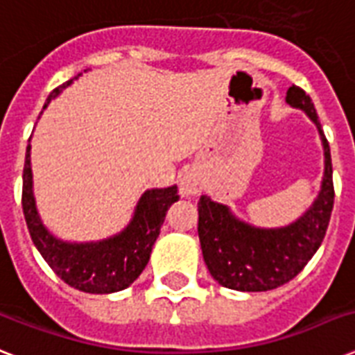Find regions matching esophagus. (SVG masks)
<instances>
[{
	"label": "esophagus",
	"mask_w": 355,
	"mask_h": 355,
	"mask_svg": "<svg viewBox=\"0 0 355 355\" xmlns=\"http://www.w3.org/2000/svg\"><path fill=\"white\" fill-rule=\"evenodd\" d=\"M180 191H182V195H186V197L195 195L197 193V184H195L193 180H189V178H184L182 182H180Z\"/></svg>",
	"instance_id": "34e87169"
}]
</instances>
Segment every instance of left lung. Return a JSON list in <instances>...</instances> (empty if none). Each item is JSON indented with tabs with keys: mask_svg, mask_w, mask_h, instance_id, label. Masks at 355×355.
<instances>
[{
	"mask_svg": "<svg viewBox=\"0 0 355 355\" xmlns=\"http://www.w3.org/2000/svg\"><path fill=\"white\" fill-rule=\"evenodd\" d=\"M286 103L300 108L317 125L324 147V177L313 205L297 221L282 228H258L239 221L230 208L202 195L199 200V239L205 263L223 287L236 291H269L293 280L313 258L326 236L334 210L330 145L311 97L298 86Z\"/></svg>",
	"mask_w": 355,
	"mask_h": 355,
	"instance_id": "left-lung-1",
	"label": "left lung"
}]
</instances>
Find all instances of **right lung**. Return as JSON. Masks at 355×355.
I'll list each match as a JSON object with an SVG mask.
<instances>
[{
    "label": "right lung",
    "mask_w": 355,
    "mask_h": 355,
    "mask_svg": "<svg viewBox=\"0 0 355 355\" xmlns=\"http://www.w3.org/2000/svg\"><path fill=\"white\" fill-rule=\"evenodd\" d=\"M73 79L55 88L47 97V103L55 99L66 86L71 85ZM47 103L44 108L47 107ZM177 191V186L147 189L139 197L127 228H123L121 232L108 239L92 243L62 241L44 227L36 210L35 195H33V171H31V145H27L21 206H24L25 223L29 228L31 239L53 272L79 291L94 293V295L121 291L141 275L150 258L156 237L160 234L167 210L173 202L178 200Z\"/></svg>",
    "instance_id": "right-lung-1"
}]
</instances>
